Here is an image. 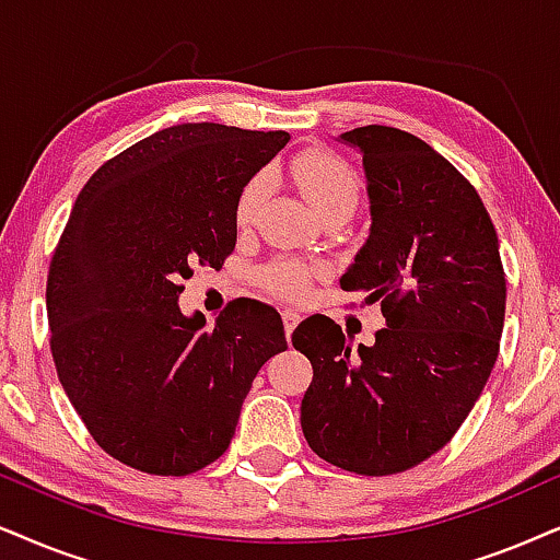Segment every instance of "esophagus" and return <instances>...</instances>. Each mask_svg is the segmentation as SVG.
Here are the masks:
<instances>
[{"mask_svg": "<svg viewBox=\"0 0 560 560\" xmlns=\"http://www.w3.org/2000/svg\"><path fill=\"white\" fill-rule=\"evenodd\" d=\"M281 317H284V330H287V338H289L294 332L296 325H300L302 315L296 313V310H281Z\"/></svg>", "mask_w": 560, "mask_h": 560, "instance_id": "34e87169", "label": "esophagus"}]
</instances>
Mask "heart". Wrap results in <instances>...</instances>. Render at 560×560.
Listing matches in <instances>:
<instances>
[{
    "instance_id": "b5f03b06",
    "label": "heart",
    "mask_w": 560,
    "mask_h": 560,
    "mask_svg": "<svg viewBox=\"0 0 560 560\" xmlns=\"http://www.w3.org/2000/svg\"><path fill=\"white\" fill-rule=\"evenodd\" d=\"M289 173L296 180V186L302 188V194L307 196L310 207L317 211V217L332 207H351L357 203L359 196V180L353 175V170L346 165L341 158L325 152V150H310L302 152L300 158L289 162ZM268 188L266 173L253 175L240 190L237 203H235V222L240 228L253 224V219L258 217L260 207H264ZM315 268L302 264L294 258H279L273 264L260 268L258 279L264 284L266 292H271L281 300H304L310 292V284L315 279Z\"/></svg>"
}]
</instances>
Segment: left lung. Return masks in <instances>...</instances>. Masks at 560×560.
<instances>
[{"mask_svg": "<svg viewBox=\"0 0 560 560\" xmlns=\"http://www.w3.org/2000/svg\"><path fill=\"white\" fill-rule=\"evenodd\" d=\"M338 141L362 152L372 219L341 289L380 302L387 325L357 349L330 317L296 325L313 364L300 421L325 463L393 476L468 419L499 357L506 281L483 201L427 141L390 126Z\"/></svg>", "mask_w": 560, "mask_h": 560, "instance_id": "left-lung-1", "label": "left lung"}]
</instances>
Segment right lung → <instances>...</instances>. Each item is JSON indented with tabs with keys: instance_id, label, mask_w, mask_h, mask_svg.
Wrapping results in <instances>:
<instances>
[{
	"instance_id": "obj_1",
	"label": "right lung",
	"mask_w": 560,
	"mask_h": 560,
	"mask_svg": "<svg viewBox=\"0 0 560 560\" xmlns=\"http://www.w3.org/2000/svg\"><path fill=\"white\" fill-rule=\"evenodd\" d=\"M287 131L180 124L105 162L77 196L46 287L56 374L118 463L188 476L230 447L245 395L287 351L271 304L235 300L203 328L183 279L235 250L240 190Z\"/></svg>"
}]
</instances>
